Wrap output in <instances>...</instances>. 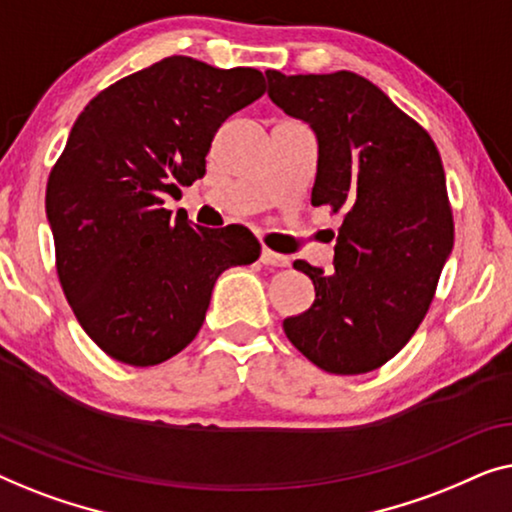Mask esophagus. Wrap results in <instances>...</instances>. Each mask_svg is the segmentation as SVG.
<instances>
[{"label":"esophagus","instance_id":"obj_1","mask_svg":"<svg viewBox=\"0 0 512 512\" xmlns=\"http://www.w3.org/2000/svg\"><path fill=\"white\" fill-rule=\"evenodd\" d=\"M259 262L266 264V266H287V264H290V257H285V255H280V253H273V250H269V248H262Z\"/></svg>","mask_w":512,"mask_h":512}]
</instances>
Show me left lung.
I'll use <instances>...</instances> for the list:
<instances>
[{
  "label": "left lung",
  "mask_w": 512,
  "mask_h": 512,
  "mask_svg": "<svg viewBox=\"0 0 512 512\" xmlns=\"http://www.w3.org/2000/svg\"><path fill=\"white\" fill-rule=\"evenodd\" d=\"M271 102L318 139L311 204L343 211L334 269L297 259L313 280L308 311L283 320L322 371L357 376L410 341L452 253L455 225L431 136L378 85L352 71H266Z\"/></svg>",
  "instance_id": "left-lung-1"
}]
</instances>
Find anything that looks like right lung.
<instances>
[{"instance_id":"obj_1","label":"right lung","mask_w":512,"mask_h":512,"mask_svg":"<svg viewBox=\"0 0 512 512\" xmlns=\"http://www.w3.org/2000/svg\"><path fill=\"white\" fill-rule=\"evenodd\" d=\"M262 95V71L174 55L78 115L50 171L46 215L69 306L109 357L155 366L178 355L220 273L259 257L248 227L192 225L164 201L204 178L215 132Z\"/></svg>"}]
</instances>
